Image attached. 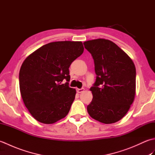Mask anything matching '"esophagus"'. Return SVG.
<instances>
[{
    "label": "esophagus",
    "instance_id": "esophagus-1",
    "mask_svg": "<svg viewBox=\"0 0 155 155\" xmlns=\"http://www.w3.org/2000/svg\"><path fill=\"white\" fill-rule=\"evenodd\" d=\"M84 88H77V92L78 93H82L83 92H84Z\"/></svg>",
    "mask_w": 155,
    "mask_h": 155
}]
</instances>
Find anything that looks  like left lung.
<instances>
[{
	"label": "left lung",
	"mask_w": 155,
	"mask_h": 155,
	"mask_svg": "<svg viewBox=\"0 0 155 155\" xmlns=\"http://www.w3.org/2000/svg\"><path fill=\"white\" fill-rule=\"evenodd\" d=\"M94 60L96 81L90 90L93 100L87 106L90 116L104 124L120 120L133 103L136 68L133 61L109 40L83 42Z\"/></svg>",
	"instance_id": "left-lung-1"
}]
</instances>
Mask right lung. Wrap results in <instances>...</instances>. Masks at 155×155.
Masks as SVG:
<instances>
[{"label":"right lung","mask_w":155,"mask_h":155,"mask_svg":"<svg viewBox=\"0 0 155 155\" xmlns=\"http://www.w3.org/2000/svg\"><path fill=\"white\" fill-rule=\"evenodd\" d=\"M83 51L82 42H53L39 48L23 62L20 91L36 120L52 124L67 116L76 94L74 88L68 86L69 67ZM64 80L67 82L62 84Z\"/></svg>","instance_id":"1"}]
</instances>
